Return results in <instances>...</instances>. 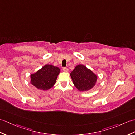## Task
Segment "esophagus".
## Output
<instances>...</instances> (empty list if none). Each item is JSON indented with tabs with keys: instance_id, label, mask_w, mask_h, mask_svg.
Instances as JSON below:
<instances>
[{
	"instance_id": "1",
	"label": "esophagus",
	"mask_w": 135,
	"mask_h": 135,
	"mask_svg": "<svg viewBox=\"0 0 135 135\" xmlns=\"http://www.w3.org/2000/svg\"><path fill=\"white\" fill-rule=\"evenodd\" d=\"M62 70H63V71H64V72H68V69L67 68H66V67H64L63 68H62Z\"/></svg>"
}]
</instances>
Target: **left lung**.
Wrapping results in <instances>:
<instances>
[{"mask_svg":"<svg viewBox=\"0 0 135 135\" xmlns=\"http://www.w3.org/2000/svg\"><path fill=\"white\" fill-rule=\"evenodd\" d=\"M74 86L80 91H89L95 86L97 76L82 64L76 65L70 74Z\"/></svg>","mask_w":135,"mask_h":135,"instance_id":"obj_1","label":"left lung"}]
</instances>
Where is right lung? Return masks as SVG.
Instances as JSON below:
<instances>
[{
	"label": "right lung",
	"instance_id": "1",
	"mask_svg": "<svg viewBox=\"0 0 135 135\" xmlns=\"http://www.w3.org/2000/svg\"><path fill=\"white\" fill-rule=\"evenodd\" d=\"M60 68L51 64H46L36 73L30 75V83L39 90H48L53 86Z\"/></svg>",
	"mask_w": 135,
	"mask_h": 135
}]
</instances>
